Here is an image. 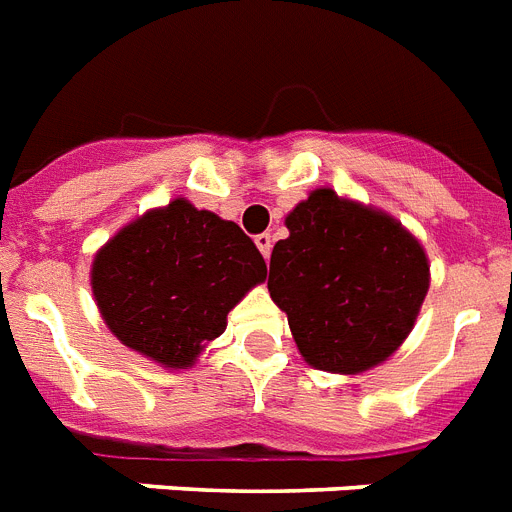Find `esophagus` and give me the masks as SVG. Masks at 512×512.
<instances>
[{"label":"esophagus","mask_w":512,"mask_h":512,"mask_svg":"<svg viewBox=\"0 0 512 512\" xmlns=\"http://www.w3.org/2000/svg\"><path fill=\"white\" fill-rule=\"evenodd\" d=\"M256 246H259V251L264 253V259H269V253H272V235H269V232H261V235H256Z\"/></svg>","instance_id":"34e87169"}]
</instances>
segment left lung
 I'll return each mask as SVG.
<instances>
[{
  "label": "left lung",
  "mask_w": 512,
  "mask_h": 512,
  "mask_svg": "<svg viewBox=\"0 0 512 512\" xmlns=\"http://www.w3.org/2000/svg\"><path fill=\"white\" fill-rule=\"evenodd\" d=\"M269 293L314 369L358 374L398 350L429 290V261L400 222L314 190L285 219Z\"/></svg>",
  "instance_id": "left-lung-1"
}]
</instances>
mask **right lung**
<instances>
[{
	"label": "right lung",
	"mask_w": 512,
	"mask_h": 512,
	"mask_svg": "<svg viewBox=\"0 0 512 512\" xmlns=\"http://www.w3.org/2000/svg\"><path fill=\"white\" fill-rule=\"evenodd\" d=\"M266 264L235 222L177 198L122 227L96 253L91 285L117 340L183 369L227 327Z\"/></svg>",
	"instance_id": "obj_1"
}]
</instances>
